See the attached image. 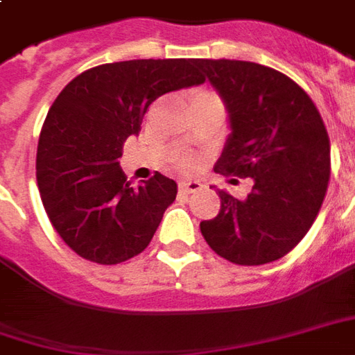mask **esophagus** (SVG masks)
I'll use <instances>...</instances> for the list:
<instances>
[{"instance_id":"esophagus-1","label":"esophagus","mask_w":355,"mask_h":355,"mask_svg":"<svg viewBox=\"0 0 355 355\" xmlns=\"http://www.w3.org/2000/svg\"><path fill=\"white\" fill-rule=\"evenodd\" d=\"M202 188V184L198 182V180H182L180 184H178V192L180 194H194Z\"/></svg>"}]
</instances>
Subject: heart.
<instances>
[{
	"label": "heart",
	"mask_w": 355,
	"mask_h": 355,
	"mask_svg": "<svg viewBox=\"0 0 355 355\" xmlns=\"http://www.w3.org/2000/svg\"><path fill=\"white\" fill-rule=\"evenodd\" d=\"M209 96H213L211 92H196V94H194V98H209ZM194 98H192V100H194ZM182 169H184V171L196 169V161L194 159H186L184 163H182Z\"/></svg>",
	"instance_id": "heart-1"
}]
</instances>
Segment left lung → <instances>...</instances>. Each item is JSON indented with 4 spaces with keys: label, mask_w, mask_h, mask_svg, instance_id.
<instances>
[{
    "label": "left lung",
    "mask_w": 355,
    "mask_h": 355,
    "mask_svg": "<svg viewBox=\"0 0 355 355\" xmlns=\"http://www.w3.org/2000/svg\"><path fill=\"white\" fill-rule=\"evenodd\" d=\"M229 109L220 175L254 178L246 200L219 190L217 217L200 223L205 242L230 263L263 265L298 246L323 205L331 142L315 103L286 74L230 59H194Z\"/></svg>",
    "instance_id": "left-lung-1"
}]
</instances>
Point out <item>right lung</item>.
I'll return each mask as SVG.
<instances>
[{
	"mask_svg": "<svg viewBox=\"0 0 355 355\" xmlns=\"http://www.w3.org/2000/svg\"><path fill=\"white\" fill-rule=\"evenodd\" d=\"M192 59H135L94 67L49 107L36 153L44 209L67 246L88 261L117 265L142 254L177 182L155 173L130 186L119 165L148 107L167 92L202 84Z\"/></svg>",
	"mask_w": 355,
	"mask_h": 355,
	"instance_id": "right-lung-1",
	"label": "right lung"
}]
</instances>
